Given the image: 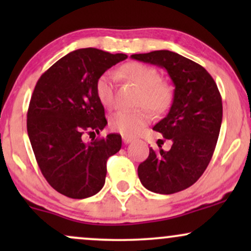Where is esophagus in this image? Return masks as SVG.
Listing matches in <instances>:
<instances>
[{
    "label": "esophagus",
    "mask_w": 251,
    "mask_h": 251,
    "mask_svg": "<svg viewBox=\"0 0 251 251\" xmlns=\"http://www.w3.org/2000/svg\"><path fill=\"white\" fill-rule=\"evenodd\" d=\"M132 140H133V139H131V138H128V137H123V142L125 144H129L132 142Z\"/></svg>",
    "instance_id": "34e87169"
}]
</instances>
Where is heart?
<instances>
[{"label":"heart","instance_id":"b5f03b06","mask_svg":"<svg viewBox=\"0 0 251 251\" xmlns=\"http://www.w3.org/2000/svg\"><path fill=\"white\" fill-rule=\"evenodd\" d=\"M118 75L125 77L142 89V94L138 100L139 107H148L154 113H163L169 108L172 101V87L168 82L160 80L157 68L145 63L129 62L119 68ZM96 93L103 107H113L116 102L114 77L111 73H103L98 77ZM151 120V112L146 108L134 112L118 111L109 119V126L120 134L134 137L142 133Z\"/></svg>","mask_w":251,"mask_h":251}]
</instances>
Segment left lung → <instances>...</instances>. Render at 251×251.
Returning <instances> with one entry per match:
<instances>
[{
  "instance_id": "obj_1",
  "label": "left lung",
  "mask_w": 251,
  "mask_h": 251,
  "mask_svg": "<svg viewBox=\"0 0 251 251\" xmlns=\"http://www.w3.org/2000/svg\"><path fill=\"white\" fill-rule=\"evenodd\" d=\"M131 57L165 68L174 82L171 108L153 127L172 146L169 151L162 145L150 148L138 176L150 191L176 194L200 179L211 160L223 116L220 91L205 68L175 51L154 50Z\"/></svg>"
}]
</instances>
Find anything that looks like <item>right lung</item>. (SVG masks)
I'll return each mask as SVG.
<instances>
[{
	"label": "right lung",
	"instance_id": "right-lung-1",
	"mask_svg": "<svg viewBox=\"0 0 251 251\" xmlns=\"http://www.w3.org/2000/svg\"><path fill=\"white\" fill-rule=\"evenodd\" d=\"M126 54L97 48L68 53L42 74L34 88L27 114V131L36 162L53 189L82 200L102 189L106 163L122 149L120 134L85 143L107 125L96 93L98 77Z\"/></svg>",
	"mask_w": 251,
	"mask_h": 251
}]
</instances>
